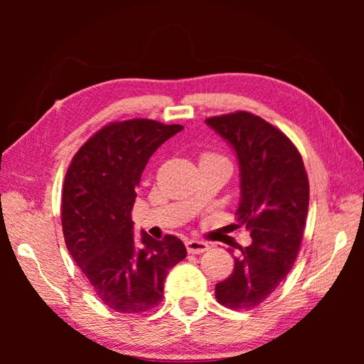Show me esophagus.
<instances>
[{
  "label": "esophagus",
  "instance_id": "34e87169",
  "mask_svg": "<svg viewBox=\"0 0 364 364\" xmlns=\"http://www.w3.org/2000/svg\"><path fill=\"white\" fill-rule=\"evenodd\" d=\"M186 249L189 254H204L205 250H208V244L204 241H197V239H189V241H186Z\"/></svg>",
  "mask_w": 364,
  "mask_h": 364
}]
</instances>
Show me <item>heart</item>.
Masks as SVG:
<instances>
[{"label":"heart","instance_id":"obj_1","mask_svg":"<svg viewBox=\"0 0 364 364\" xmlns=\"http://www.w3.org/2000/svg\"><path fill=\"white\" fill-rule=\"evenodd\" d=\"M207 157H218V156H215V154H204V157L202 159H207Z\"/></svg>","mask_w":364,"mask_h":364}]
</instances>
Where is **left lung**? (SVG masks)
<instances>
[{
	"instance_id": "left-lung-1",
	"label": "left lung",
	"mask_w": 364,
	"mask_h": 364,
	"mask_svg": "<svg viewBox=\"0 0 364 364\" xmlns=\"http://www.w3.org/2000/svg\"><path fill=\"white\" fill-rule=\"evenodd\" d=\"M205 123L236 152L241 176L236 226H245L252 237L247 247L228 249H237L234 269L215 286V297L231 310H250L263 304L294 267L310 184L297 147L258 115L239 110Z\"/></svg>"
}]
</instances>
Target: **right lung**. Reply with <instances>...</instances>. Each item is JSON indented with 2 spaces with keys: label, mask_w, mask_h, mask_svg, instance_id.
<instances>
[{
  "label": "right lung",
  "mask_w": 364,
  "mask_h": 364,
  "mask_svg": "<svg viewBox=\"0 0 364 364\" xmlns=\"http://www.w3.org/2000/svg\"><path fill=\"white\" fill-rule=\"evenodd\" d=\"M147 119L109 123L80 147L65 173V245L104 305L144 313L164 297L168 271L186 257L176 236H133L132 210L147 160L181 132Z\"/></svg>",
  "instance_id": "add662e5"
}]
</instances>
